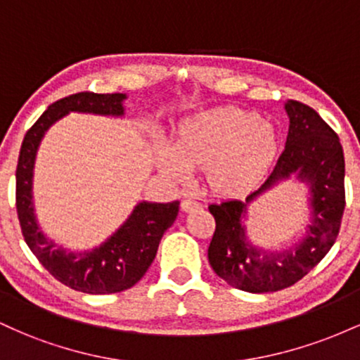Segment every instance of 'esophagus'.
Masks as SVG:
<instances>
[{"label":"esophagus","instance_id":"obj_1","mask_svg":"<svg viewBox=\"0 0 360 360\" xmlns=\"http://www.w3.org/2000/svg\"><path fill=\"white\" fill-rule=\"evenodd\" d=\"M198 208H200V203L191 200V198H184V200L181 201V210H183V212H193V210Z\"/></svg>","mask_w":360,"mask_h":360}]
</instances>
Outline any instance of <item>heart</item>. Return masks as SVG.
<instances>
[{"instance_id": "obj_1", "label": "heart", "mask_w": 360, "mask_h": 360, "mask_svg": "<svg viewBox=\"0 0 360 360\" xmlns=\"http://www.w3.org/2000/svg\"><path fill=\"white\" fill-rule=\"evenodd\" d=\"M279 148L272 123L237 106H220L184 118L174 147L160 146L157 162L167 176L184 181L191 169L208 166V183L220 194L254 189L267 174Z\"/></svg>"}]
</instances>
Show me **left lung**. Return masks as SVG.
I'll use <instances>...</instances> for the list:
<instances>
[{
	"label": "left lung",
	"mask_w": 360,
	"mask_h": 360,
	"mask_svg": "<svg viewBox=\"0 0 360 360\" xmlns=\"http://www.w3.org/2000/svg\"><path fill=\"white\" fill-rule=\"evenodd\" d=\"M284 108L289 117L286 147L266 183L249 194L245 203L230 200L208 206L217 223L208 260L217 276L242 291H279L304 278L335 243L345 210V160L338 135L308 105L291 100ZM295 172L312 191L314 217L307 233L286 251L252 246L241 225L246 205Z\"/></svg>",
	"instance_id": "obj_1"
}]
</instances>
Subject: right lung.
Wrapping results in <instances>:
<instances>
[{"instance_id":"1","label":"right lung","mask_w":360,"mask_h":360,"mask_svg":"<svg viewBox=\"0 0 360 360\" xmlns=\"http://www.w3.org/2000/svg\"><path fill=\"white\" fill-rule=\"evenodd\" d=\"M125 98L122 93L98 94L84 91L52 103L25 135L16 166V213L25 242L53 278L71 289L88 295L125 291L143 278L155 259L164 232L176 220L179 201H142L135 206L128 220L100 247L81 254L68 252L52 240H47L35 220L32 201L35 155L49 127L65 117L69 111L122 117V103Z\"/></svg>"}]
</instances>
